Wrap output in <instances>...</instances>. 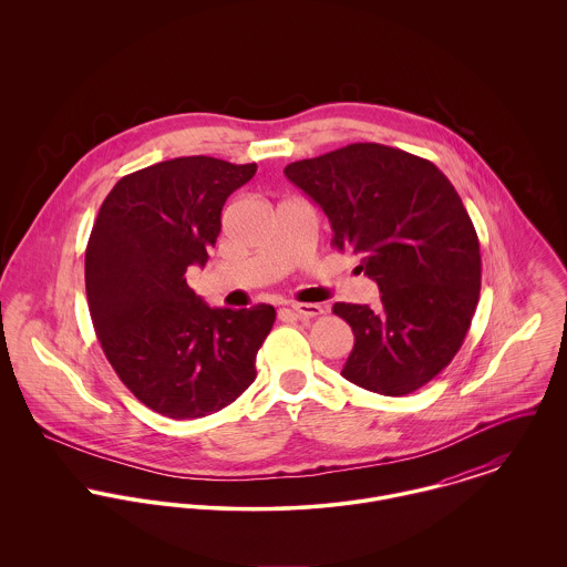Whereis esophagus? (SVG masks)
<instances>
[{
  "instance_id": "1",
  "label": "esophagus",
  "mask_w": 567,
  "mask_h": 567,
  "mask_svg": "<svg viewBox=\"0 0 567 567\" xmlns=\"http://www.w3.org/2000/svg\"><path fill=\"white\" fill-rule=\"evenodd\" d=\"M290 310L301 319H315L323 315V306L319 303H290Z\"/></svg>"
}]
</instances>
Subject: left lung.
I'll use <instances>...</instances> for the list:
<instances>
[{
    "instance_id": "left-lung-1",
    "label": "left lung",
    "mask_w": 567,
    "mask_h": 567,
    "mask_svg": "<svg viewBox=\"0 0 567 567\" xmlns=\"http://www.w3.org/2000/svg\"><path fill=\"white\" fill-rule=\"evenodd\" d=\"M284 174L382 292L375 310L333 306L355 336L342 378L389 398L421 389L461 349L481 297V244L458 192L434 163L382 144H351Z\"/></svg>"
}]
</instances>
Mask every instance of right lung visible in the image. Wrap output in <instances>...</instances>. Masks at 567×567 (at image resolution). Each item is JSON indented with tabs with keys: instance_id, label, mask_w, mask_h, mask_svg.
<instances>
[{
	"instance_id": "right-lung-1",
	"label": "right lung",
	"mask_w": 567,
	"mask_h": 567,
	"mask_svg": "<svg viewBox=\"0 0 567 567\" xmlns=\"http://www.w3.org/2000/svg\"><path fill=\"white\" fill-rule=\"evenodd\" d=\"M255 163L178 157L115 183L93 223L84 286L102 351L126 389L169 419H198L252 384L275 308H209L187 286Z\"/></svg>"
}]
</instances>
